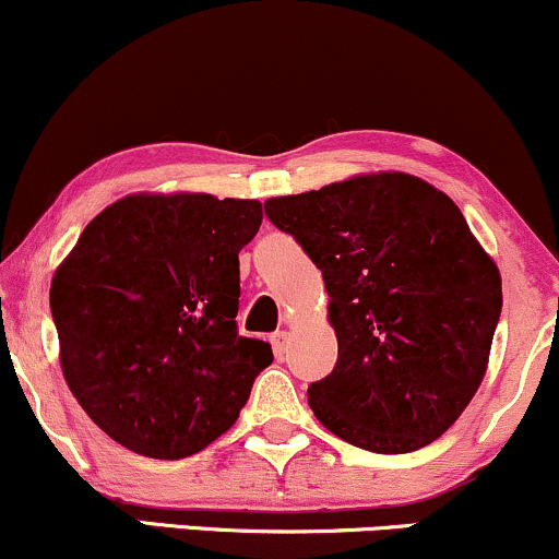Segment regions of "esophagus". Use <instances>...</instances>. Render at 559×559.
Wrapping results in <instances>:
<instances>
[{"instance_id":"obj_1","label":"esophagus","mask_w":559,"mask_h":559,"mask_svg":"<svg viewBox=\"0 0 559 559\" xmlns=\"http://www.w3.org/2000/svg\"><path fill=\"white\" fill-rule=\"evenodd\" d=\"M271 344H273V352L278 360H284L286 352H288V333L286 331H275L271 336Z\"/></svg>"}]
</instances>
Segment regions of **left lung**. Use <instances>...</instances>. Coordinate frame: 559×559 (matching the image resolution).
Returning <instances> with one entry per match:
<instances>
[{"label":"left lung","instance_id":"1","mask_svg":"<svg viewBox=\"0 0 559 559\" xmlns=\"http://www.w3.org/2000/svg\"><path fill=\"white\" fill-rule=\"evenodd\" d=\"M265 215L323 273L338 360L307 389L349 444L404 454L463 415L502 312L499 267L444 191L373 173L275 197Z\"/></svg>","mask_w":559,"mask_h":559}]
</instances>
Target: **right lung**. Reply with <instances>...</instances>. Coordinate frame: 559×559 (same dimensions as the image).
Instances as JSON below:
<instances>
[{
  "mask_svg": "<svg viewBox=\"0 0 559 559\" xmlns=\"http://www.w3.org/2000/svg\"><path fill=\"white\" fill-rule=\"evenodd\" d=\"M258 199L131 194L83 228L49 307L70 391L110 439L152 460L202 452L273 362L239 336V252Z\"/></svg>",
  "mask_w": 559,
  "mask_h": 559,
  "instance_id": "right-lung-1",
  "label": "right lung"
}]
</instances>
